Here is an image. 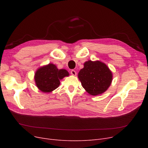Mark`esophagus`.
Segmentation results:
<instances>
[{"mask_svg":"<svg viewBox=\"0 0 148 148\" xmlns=\"http://www.w3.org/2000/svg\"><path fill=\"white\" fill-rule=\"evenodd\" d=\"M71 74L73 75H76V74H77V73H76V71H75V70H74V69H72L71 71Z\"/></svg>","mask_w":148,"mask_h":148,"instance_id":"34e87169","label":"esophagus"}]
</instances>
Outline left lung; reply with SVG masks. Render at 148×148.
Listing matches in <instances>:
<instances>
[{"label": "left lung", "mask_w": 148, "mask_h": 148, "mask_svg": "<svg viewBox=\"0 0 148 148\" xmlns=\"http://www.w3.org/2000/svg\"><path fill=\"white\" fill-rule=\"evenodd\" d=\"M82 86L92 95L103 94L110 86L112 73L107 66L100 61L89 60L79 73Z\"/></svg>", "instance_id": "left-lung-1"}]
</instances>
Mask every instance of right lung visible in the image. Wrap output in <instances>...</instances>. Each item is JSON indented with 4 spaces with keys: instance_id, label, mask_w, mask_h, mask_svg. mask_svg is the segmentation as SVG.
<instances>
[{
    "instance_id": "right-lung-1",
    "label": "right lung",
    "mask_w": 148,
    "mask_h": 148,
    "mask_svg": "<svg viewBox=\"0 0 148 148\" xmlns=\"http://www.w3.org/2000/svg\"><path fill=\"white\" fill-rule=\"evenodd\" d=\"M65 69H58L52 64L39 68L35 75L36 86L43 92H50L56 89L60 84V80L68 76Z\"/></svg>"
}]
</instances>
